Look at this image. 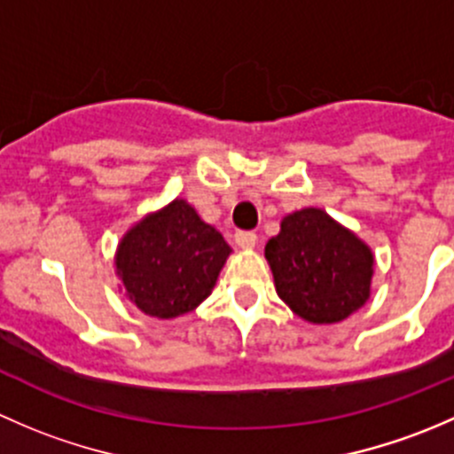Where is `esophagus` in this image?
Segmentation results:
<instances>
[{"label": "esophagus", "instance_id": "34e87169", "mask_svg": "<svg viewBox=\"0 0 454 454\" xmlns=\"http://www.w3.org/2000/svg\"><path fill=\"white\" fill-rule=\"evenodd\" d=\"M235 244L239 246V248H246V250L254 248L256 235L253 231H237L235 232Z\"/></svg>", "mask_w": 454, "mask_h": 454}]
</instances>
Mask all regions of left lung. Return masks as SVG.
<instances>
[{"mask_svg":"<svg viewBox=\"0 0 454 454\" xmlns=\"http://www.w3.org/2000/svg\"><path fill=\"white\" fill-rule=\"evenodd\" d=\"M265 259L278 296L309 323H338L367 303L373 254L320 208L287 215Z\"/></svg>","mask_w":454,"mask_h":454,"instance_id":"left-lung-1","label":"left lung"}]
</instances>
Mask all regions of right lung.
<instances>
[{"label": "right lung", "mask_w": 454, "mask_h": 454, "mask_svg": "<svg viewBox=\"0 0 454 454\" xmlns=\"http://www.w3.org/2000/svg\"><path fill=\"white\" fill-rule=\"evenodd\" d=\"M231 246L184 200L145 217L122 237L116 254L127 296L145 314L176 318L213 290Z\"/></svg>", "instance_id": "obj_1"}]
</instances>
